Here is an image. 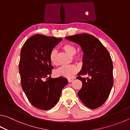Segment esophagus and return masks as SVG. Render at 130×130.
Instances as JSON below:
<instances>
[{
  "mask_svg": "<svg viewBox=\"0 0 130 130\" xmlns=\"http://www.w3.org/2000/svg\"><path fill=\"white\" fill-rule=\"evenodd\" d=\"M73 81L72 79H68V82H72Z\"/></svg>",
  "mask_w": 130,
  "mask_h": 130,
  "instance_id": "1",
  "label": "esophagus"
}]
</instances>
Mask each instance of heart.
<instances>
[{
  "mask_svg": "<svg viewBox=\"0 0 130 130\" xmlns=\"http://www.w3.org/2000/svg\"><path fill=\"white\" fill-rule=\"evenodd\" d=\"M62 49L66 52L73 56V58L75 60H78L79 56L78 54L75 53L77 52V49L74 45L72 44H66L62 46ZM49 59L51 63L53 65H57V52L56 50H53L50 53ZM78 71V69L74 65L69 66H63L59 68L56 70L55 73L56 76L63 77L65 78H72L75 73Z\"/></svg>",
  "mask_w": 130,
  "mask_h": 130,
  "instance_id": "heart-1",
  "label": "heart"
}]
</instances>
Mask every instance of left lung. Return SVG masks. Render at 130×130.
Instances as JSON below:
<instances>
[{
    "label": "left lung",
    "mask_w": 130,
    "mask_h": 130,
    "mask_svg": "<svg viewBox=\"0 0 130 130\" xmlns=\"http://www.w3.org/2000/svg\"><path fill=\"white\" fill-rule=\"evenodd\" d=\"M65 38L79 44L84 52L83 65L77 77L82 83L78 95L88 107L95 109L100 107L107 100L114 83L112 61L109 52L91 35L85 33ZM85 75L89 77H81Z\"/></svg>",
    "instance_id": "obj_1"
}]
</instances>
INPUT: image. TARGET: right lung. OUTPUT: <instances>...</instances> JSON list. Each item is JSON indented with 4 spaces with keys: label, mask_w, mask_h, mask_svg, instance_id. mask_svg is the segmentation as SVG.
<instances>
[{
    "label": "right lung",
    "mask_w": 130,
    "mask_h": 130,
    "mask_svg": "<svg viewBox=\"0 0 130 130\" xmlns=\"http://www.w3.org/2000/svg\"><path fill=\"white\" fill-rule=\"evenodd\" d=\"M61 40L36 34L28 39L21 49L19 65L21 85L28 100L39 109L52 108L58 102L62 89L68 84L64 77H51L53 67L49 56Z\"/></svg>",
    "instance_id": "add662e5"
}]
</instances>
